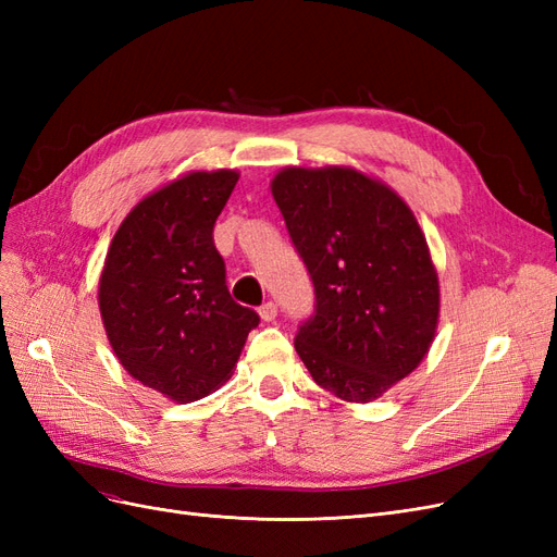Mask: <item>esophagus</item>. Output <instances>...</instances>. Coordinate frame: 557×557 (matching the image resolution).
Segmentation results:
<instances>
[{
  "label": "esophagus",
  "mask_w": 557,
  "mask_h": 557,
  "mask_svg": "<svg viewBox=\"0 0 557 557\" xmlns=\"http://www.w3.org/2000/svg\"><path fill=\"white\" fill-rule=\"evenodd\" d=\"M276 311H278V307L274 305V301H264V305L258 309V313H260L264 323H272V320L276 318Z\"/></svg>",
  "instance_id": "34e87169"
}]
</instances>
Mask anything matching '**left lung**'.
Segmentation results:
<instances>
[{
	"instance_id": "obj_1",
	"label": "left lung",
	"mask_w": 557,
	"mask_h": 557,
	"mask_svg": "<svg viewBox=\"0 0 557 557\" xmlns=\"http://www.w3.org/2000/svg\"><path fill=\"white\" fill-rule=\"evenodd\" d=\"M272 195L313 281V313L295 348L313 381L346 401H372L425 358L440 281L411 209L369 176L290 166Z\"/></svg>"
}]
</instances>
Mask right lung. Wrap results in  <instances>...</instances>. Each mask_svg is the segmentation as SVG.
I'll return each instance as SVG.
<instances>
[{
  "label": "right lung",
  "mask_w": 557,
  "mask_h": 557,
  "mask_svg": "<svg viewBox=\"0 0 557 557\" xmlns=\"http://www.w3.org/2000/svg\"><path fill=\"white\" fill-rule=\"evenodd\" d=\"M239 174L193 172L141 199L117 227L99 278L113 352L174 401L207 397L237 364L260 315L230 297L213 225Z\"/></svg>",
  "instance_id": "1"
}]
</instances>
